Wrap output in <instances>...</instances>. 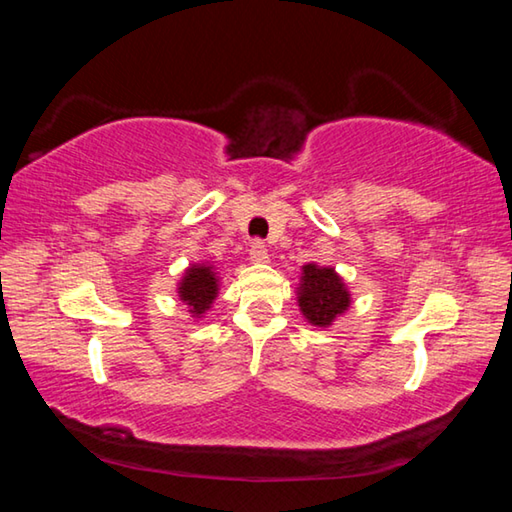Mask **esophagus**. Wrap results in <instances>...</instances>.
<instances>
[{
	"instance_id": "1",
	"label": "esophagus",
	"mask_w": 512,
	"mask_h": 512,
	"mask_svg": "<svg viewBox=\"0 0 512 512\" xmlns=\"http://www.w3.org/2000/svg\"><path fill=\"white\" fill-rule=\"evenodd\" d=\"M250 262L253 264H266L268 262V250L262 244V241H255L253 246H250Z\"/></svg>"
}]
</instances>
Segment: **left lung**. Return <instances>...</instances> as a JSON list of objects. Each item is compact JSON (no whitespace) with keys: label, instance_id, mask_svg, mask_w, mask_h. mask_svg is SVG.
I'll return each mask as SVG.
<instances>
[{"label":"left lung","instance_id":"obj_1","mask_svg":"<svg viewBox=\"0 0 512 512\" xmlns=\"http://www.w3.org/2000/svg\"><path fill=\"white\" fill-rule=\"evenodd\" d=\"M298 305L311 325L329 327L336 316L350 307V291L334 268L307 264L302 266Z\"/></svg>","mask_w":512,"mask_h":512}]
</instances>
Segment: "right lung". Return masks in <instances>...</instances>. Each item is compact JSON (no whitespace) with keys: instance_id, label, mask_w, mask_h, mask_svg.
I'll list each match as a JSON object with an SVG mask.
<instances>
[{"instance_id":"right-lung-1","label":"right lung","mask_w":512,"mask_h":512,"mask_svg":"<svg viewBox=\"0 0 512 512\" xmlns=\"http://www.w3.org/2000/svg\"><path fill=\"white\" fill-rule=\"evenodd\" d=\"M219 293V280L212 266L194 264L185 271L183 282L178 284V296L185 302L194 316L205 314Z\"/></svg>"}]
</instances>
